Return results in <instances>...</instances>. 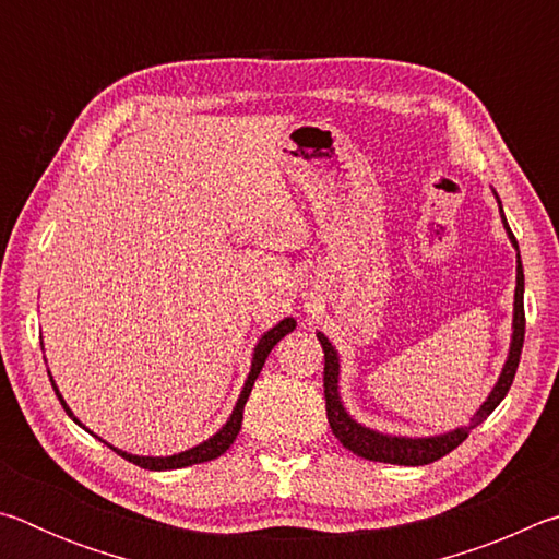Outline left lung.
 <instances>
[{
    "mask_svg": "<svg viewBox=\"0 0 559 559\" xmlns=\"http://www.w3.org/2000/svg\"><path fill=\"white\" fill-rule=\"evenodd\" d=\"M500 214H503V206H500ZM503 224L508 229V236L513 239V246L518 249V241L513 231L503 216ZM523 288H525V276H523V263H520V253H518V286H515V320H513V345H510V355L508 362L503 367V374L496 384V390L490 392L488 402L473 416L468 427H461L456 431L443 433V437H433V439H400V437H384V433L370 431L365 427H359L353 419H349L347 412L343 409L337 396V353L333 345L328 343L325 335L318 333L320 345H323L325 353V370H323V390H325V412H328V421L330 429L337 437V441L343 443L345 449H349L357 456L370 459V461H380V463H396V466H427V463L439 461L441 456H447L453 449L468 439L471 429H476L478 424H484L490 412L503 402V396L508 394L510 384L515 380L518 372V362H520V353H523V340H525V306H523Z\"/></svg>",
    "mask_w": 559,
    "mask_h": 559,
    "instance_id": "left-lung-1",
    "label": "left lung"
}]
</instances>
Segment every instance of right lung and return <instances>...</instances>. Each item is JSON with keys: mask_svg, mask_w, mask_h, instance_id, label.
<instances>
[{"mask_svg": "<svg viewBox=\"0 0 559 559\" xmlns=\"http://www.w3.org/2000/svg\"><path fill=\"white\" fill-rule=\"evenodd\" d=\"M293 328H296V320H293V318H286V320H281V323H278L276 328L269 330V333L261 337V343L257 345V353H253V362H251L249 380H246V384H243V392H241V396H239V402H236V409H234V414H231V419L226 421V427H222V431H219V433H214V437H212L210 441H204V443H200V447L189 449V451H185V453H177V456H167V459L132 456V453L118 451V449H112V447H110V449L116 451V453H120V456L126 459V461L135 463V466H140V468H147V471H173V468H185V466H192V463H204V461H212V459H216V456H222V453L231 447L234 439H236V433H239V429H241V421H243V404H246V400H249L253 382H257V377L261 374V367H263V362H266V357H269V353L273 349V345H276L283 335H288ZM53 392L59 394V390H56V386H53ZM59 400H61V394H59ZM61 404H63L66 414L73 416V414H71V409H69V406H66V402H63V400H61ZM73 421H79V419H73Z\"/></svg>", "mask_w": 559, "mask_h": 559, "instance_id": "add662e5", "label": "right lung"}]
</instances>
